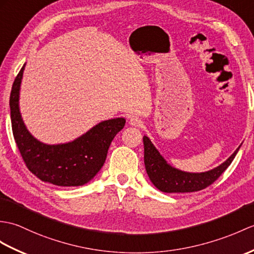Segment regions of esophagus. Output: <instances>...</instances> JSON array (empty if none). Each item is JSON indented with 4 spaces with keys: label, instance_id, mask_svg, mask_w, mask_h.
Here are the masks:
<instances>
[{
    "label": "esophagus",
    "instance_id": "obj_1",
    "mask_svg": "<svg viewBox=\"0 0 254 254\" xmlns=\"http://www.w3.org/2000/svg\"><path fill=\"white\" fill-rule=\"evenodd\" d=\"M129 125L133 127H141L143 126V121L137 117H131L129 118Z\"/></svg>",
    "mask_w": 254,
    "mask_h": 254
}]
</instances>
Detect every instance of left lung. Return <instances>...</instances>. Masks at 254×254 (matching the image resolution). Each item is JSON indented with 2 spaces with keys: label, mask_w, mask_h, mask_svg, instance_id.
<instances>
[{
  "label": "left lung",
  "mask_w": 254,
  "mask_h": 254,
  "mask_svg": "<svg viewBox=\"0 0 254 254\" xmlns=\"http://www.w3.org/2000/svg\"><path fill=\"white\" fill-rule=\"evenodd\" d=\"M143 141L146 172L152 184L163 192H192L204 190L229 167L241 146L219 167L202 173H190L170 166L148 137L144 136Z\"/></svg>",
  "instance_id": "1"
}]
</instances>
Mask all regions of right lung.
<instances>
[{
    "mask_svg": "<svg viewBox=\"0 0 254 254\" xmlns=\"http://www.w3.org/2000/svg\"><path fill=\"white\" fill-rule=\"evenodd\" d=\"M25 66L16 76L9 97L11 128L23 161L37 178L53 185L70 187L86 184L104 166L111 141L126 126V119L102 121L69 143H41L28 131L19 111V91Z\"/></svg>",
    "mask_w": 254,
    "mask_h": 254,
    "instance_id": "right-lung-1",
    "label": "right lung"
}]
</instances>
